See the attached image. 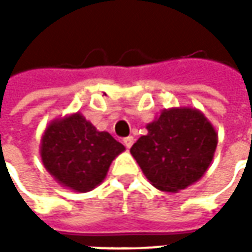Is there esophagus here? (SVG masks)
<instances>
[{
	"instance_id": "1",
	"label": "esophagus",
	"mask_w": 252,
	"mask_h": 252,
	"mask_svg": "<svg viewBox=\"0 0 252 252\" xmlns=\"http://www.w3.org/2000/svg\"><path fill=\"white\" fill-rule=\"evenodd\" d=\"M123 143H125V146H126L127 149H130L131 146H133V143H134V139H133V136H129V137L123 139Z\"/></svg>"
}]
</instances>
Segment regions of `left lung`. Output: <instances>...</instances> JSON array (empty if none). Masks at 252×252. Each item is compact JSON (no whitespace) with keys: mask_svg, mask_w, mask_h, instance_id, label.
Wrapping results in <instances>:
<instances>
[{"mask_svg":"<svg viewBox=\"0 0 252 252\" xmlns=\"http://www.w3.org/2000/svg\"><path fill=\"white\" fill-rule=\"evenodd\" d=\"M130 149L154 188L175 193L198 182L212 164L218 131L205 113L190 106L162 109Z\"/></svg>","mask_w":252,"mask_h":252,"instance_id":"8db88e82","label":"left lung"}]
</instances>
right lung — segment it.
I'll return each mask as SVG.
<instances>
[{
  "mask_svg": "<svg viewBox=\"0 0 252 252\" xmlns=\"http://www.w3.org/2000/svg\"><path fill=\"white\" fill-rule=\"evenodd\" d=\"M125 150L80 112L50 122L40 140L44 168L57 184L78 193L96 188L106 178L112 161Z\"/></svg>",
  "mask_w": 252,
  "mask_h": 252,
  "instance_id": "1",
  "label": "right lung"
}]
</instances>
